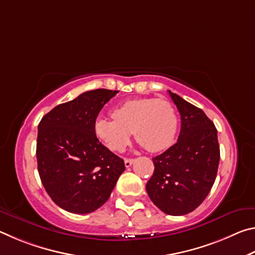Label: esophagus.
Instances as JSON below:
<instances>
[{
	"mask_svg": "<svg viewBox=\"0 0 255 255\" xmlns=\"http://www.w3.org/2000/svg\"><path fill=\"white\" fill-rule=\"evenodd\" d=\"M132 163H133L132 158H125V166H126V167L131 166Z\"/></svg>",
	"mask_w": 255,
	"mask_h": 255,
	"instance_id": "1",
	"label": "esophagus"
}]
</instances>
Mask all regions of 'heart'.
<instances>
[{"mask_svg": "<svg viewBox=\"0 0 255 255\" xmlns=\"http://www.w3.org/2000/svg\"><path fill=\"white\" fill-rule=\"evenodd\" d=\"M114 118H98L96 135L115 152L126 147L133 131L136 139L149 152H161L173 144L178 131V115L164 99L144 98L125 101L112 111Z\"/></svg>", "mask_w": 255, "mask_h": 255, "instance_id": "heart-1", "label": "heart"}]
</instances>
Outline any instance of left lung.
<instances>
[{
  "mask_svg": "<svg viewBox=\"0 0 255 255\" xmlns=\"http://www.w3.org/2000/svg\"><path fill=\"white\" fill-rule=\"evenodd\" d=\"M181 116L179 139L153 157L154 173L146 184L150 200L163 213L187 215L208 196L217 175L219 144L214 123L199 108L169 91Z\"/></svg>",
  "mask_w": 255,
  "mask_h": 255,
  "instance_id": "8db88e82",
  "label": "left lung"
}]
</instances>
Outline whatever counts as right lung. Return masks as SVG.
I'll return each instance as SVG.
<instances>
[{"label": "right lung", "instance_id": "add662e5", "mask_svg": "<svg viewBox=\"0 0 255 255\" xmlns=\"http://www.w3.org/2000/svg\"><path fill=\"white\" fill-rule=\"evenodd\" d=\"M119 91L97 89L55 107L38 125L37 163L42 185L56 205L90 214L109 199L125 171L124 159L94 131L99 112Z\"/></svg>", "mask_w": 255, "mask_h": 255}]
</instances>
